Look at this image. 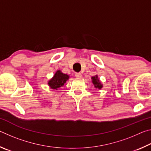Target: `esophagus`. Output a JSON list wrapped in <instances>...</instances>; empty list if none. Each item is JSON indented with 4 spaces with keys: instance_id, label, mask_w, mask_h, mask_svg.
Listing matches in <instances>:
<instances>
[{
    "instance_id": "esophagus-1",
    "label": "esophagus",
    "mask_w": 151,
    "mask_h": 151,
    "mask_svg": "<svg viewBox=\"0 0 151 151\" xmlns=\"http://www.w3.org/2000/svg\"><path fill=\"white\" fill-rule=\"evenodd\" d=\"M75 76H76V78H82L83 75H82V74L80 73H76L75 74Z\"/></svg>"
}]
</instances>
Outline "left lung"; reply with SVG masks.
<instances>
[{
  "label": "left lung",
  "instance_id": "left-lung-1",
  "mask_svg": "<svg viewBox=\"0 0 151 151\" xmlns=\"http://www.w3.org/2000/svg\"><path fill=\"white\" fill-rule=\"evenodd\" d=\"M91 78H92V83H93V84L94 85V87L99 89H101L103 88V85H102L100 81H99V79L98 78V76L95 75L94 76L91 77Z\"/></svg>",
  "mask_w": 151,
  "mask_h": 151
}]
</instances>
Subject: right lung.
<instances>
[{
	"instance_id": "right-lung-1",
	"label": "right lung",
	"mask_w": 151,
	"mask_h": 151,
	"mask_svg": "<svg viewBox=\"0 0 151 151\" xmlns=\"http://www.w3.org/2000/svg\"><path fill=\"white\" fill-rule=\"evenodd\" d=\"M68 78H69V76L63 73L60 70H58L55 73L54 76L48 81V85L52 89L57 90L58 88L64 85V84Z\"/></svg>"
}]
</instances>
